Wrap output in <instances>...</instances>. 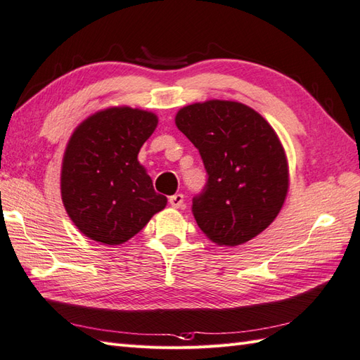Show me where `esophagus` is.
I'll list each match as a JSON object with an SVG mask.
<instances>
[{
	"mask_svg": "<svg viewBox=\"0 0 360 360\" xmlns=\"http://www.w3.org/2000/svg\"><path fill=\"white\" fill-rule=\"evenodd\" d=\"M169 202H170V205H172L173 208H181V207L184 205V195L176 193V195L170 196V198H169Z\"/></svg>",
	"mask_w": 360,
	"mask_h": 360,
	"instance_id": "34e87169",
	"label": "esophagus"
}]
</instances>
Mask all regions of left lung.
Segmentation results:
<instances>
[{
	"label": "left lung",
	"instance_id": "1",
	"mask_svg": "<svg viewBox=\"0 0 360 360\" xmlns=\"http://www.w3.org/2000/svg\"><path fill=\"white\" fill-rule=\"evenodd\" d=\"M174 121L199 150L208 176L191 205L199 229L229 247L257 236L288 191L285 152L271 125L248 105L219 99L184 107Z\"/></svg>",
	"mask_w": 360,
	"mask_h": 360
}]
</instances>
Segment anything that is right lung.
I'll return each instance as SVG.
<instances>
[{
    "mask_svg": "<svg viewBox=\"0 0 360 360\" xmlns=\"http://www.w3.org/2000/svg\"><path fill=\"white\" fill-rule=\"evenodd\" d=\"M156 125L152 112L110 107L89 116L73 131L63 160L61 196L82 235L120 245L167 205L138 161Z\"/></svg>",
    "mask_w": 360,
    "mask_h": 360,
    "instance_id": "obj_1",
    "label": "right lung"
}]
</instances>
